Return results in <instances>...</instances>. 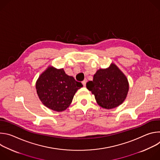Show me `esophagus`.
I'll use <instances>...</instances> for the list:
<instances>
[{"instance_id": "34e87169", "label": "esophagus", "mask_w": 160, "mask_h": 160, "mask_svg": "<svg viewBox=\"0 0 160 160\" xmlns=\"http://www.w3.org/2000/svg\"><path fill=\"white\" fill-rule=\"evenodd\" d=\"M82 83L83 85L85 87V86L86 85V83H87V79H84V80H83V81H82Z\"/></svg>"}]
</instances>
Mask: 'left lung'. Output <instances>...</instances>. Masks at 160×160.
Wrapping results in <instances>:
<instances>
[{
    "mask_svg": "<svg viewBox=\"0 0 160 160\" xmlns=\"http://www.w3.org/2000/svg\"><path fill=\"white\" fill-rule=\"evenodd\" d=\"M86 87L94 95L98 104L106 109L120 105L125 99L129 88L126 77L114 64L107 69L99 70L93 80L88 81Z\"/></svg>",
    "mask_w": 160,
    "mask_h": 160,
    "instance_id": "obj_1",
    "label": "left lung"
}]
</instances>
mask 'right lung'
<instances>
[{
    "mask_svg": "<svg viewBox=\"0 0 160 160\" xmlns=\"http://www.w3.org/2000/svg\"><path fill=\"white\" fill-rule=\"evenodd\" d=\"M81 82L67 75L63 69L49 67L38 78L36 83L37 94L42 102L56 111H62L69 107Z\"/></svg>",
    "mask_w": 160,
    "mask_h": 160,
    "instance_id": "1",
    "label": "right lung"
}]
</instances>
